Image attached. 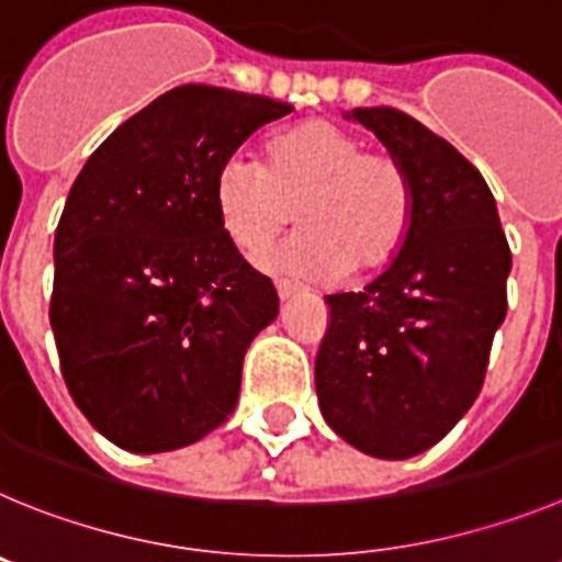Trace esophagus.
I'll list each match as a JSON object with an SVG mask.
<instances>
[{
	"instance_id": "obj_1",
	"label": "esophagus",
	"mask_w": 562,
	"mask_h": 562,
	"mask_svg": "<svg viewBox=\"0 0 562 562\" xmlns=\"http://www.w3.org/2000/svg\"><path fill=\"white\" fill-rule=\"evenodd\" d=\"M305 288L300 285V282H293V280H277V293H280V300H293L296 293H302Z\"/></svg>"
}]
</instances>
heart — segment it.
Listing matches in <instances>:
<instances>
[{"label":"heart","mask_w":562,"mask_h":562,"mask_svg":"<svg viewBox=\"0 0 562 562\" xmlns=\"http://www.w3.org/2000/svg\"><path fill=\"white\" fill-rule=\"evenodd\" d=\"M221 229L244 255H260L291 221L302 229L262 257L269 269L313 277L378 274L401 255L414 218L406 168L386 150L327 120L271 136L266 165L229 156L212 181Z\"/></svg>","instance_id":"obj_1"}]
</instances>
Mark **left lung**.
<instances>
[{
	"instance_id": "left-lung-1",
	"label": "left lung",
	"mask_w": 562,
	"mask_h": 562,
	"mask_svg": "<svg viewBox=\"0 0 562 562\" xmlns=\"http://www.w3.org/2000/svg\"><path fill=\"white\" fill-rule=\"evenodd\" d=\"M412 179L401 255L358 293H333L316 352L327 426L378 459L428 451L473 406L507 316L513 251L487 181L448 139L375 105L356 109Z\"/></svg>"
}]
</instances>
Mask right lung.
Listing matches in <instances>:
<instances>
[{"label": "right lung", "mask_w": 562, "mask_h": 562, "mask_svg": "<svg viewBox=\"0 0 562 562\" xmlns=\"http://www.w3.org/2000/svg\"><path fill=\"white\" fill-rule=\"evenodd\" d=\"M291 103L176 86L89 156L55 229L60 375L134 453L199 442L235 412L251 338L280 311L212 204L218 168Z\"/></svg>", "instance_id": "add662e5"}]
</instances>
